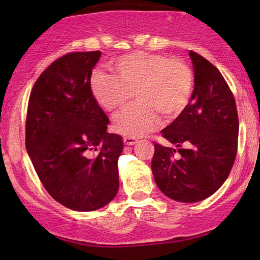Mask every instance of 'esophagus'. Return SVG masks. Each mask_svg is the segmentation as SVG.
Here are the masks:
<instances>
[{"instance_id":"34e87169","label":"esophagus","mask_w":260,"mask_h":260,"mask_svg":"<svg viewBox=\"0 0 260 260\" xmlns=\"http://www.w3.org/2000/svg\"><path fill=\"white\" fill-rule=\"evenodd\" d=\"M123 142L126 145H134L137 142V140L135 137H127L126 136V137H123Z\"/></svg>"}]
</instances>
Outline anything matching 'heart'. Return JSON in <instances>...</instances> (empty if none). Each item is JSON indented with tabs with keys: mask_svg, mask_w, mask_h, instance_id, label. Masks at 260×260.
<instances>
[{
	"mask_svg": "<svg viewBox=\"0 0 260 260\" xmlns=\"http://www.w3.org/2000/svg\"><path fill=\"white\" fill-rule=\"evenodd\" d=\"M116 77L95 71L91 91L106 111L125 108L136 93L137 104L113 119V129L127 137H138L157 129L162 119H175L182 113L193 92V71L179 59L158 53L136 52L110 63Z\"/></svg>",
	"mask_w": 260,
	"mask_h": 260,
	"instance_id": "obj_1",
	"label": "heart"
}]
</instances>
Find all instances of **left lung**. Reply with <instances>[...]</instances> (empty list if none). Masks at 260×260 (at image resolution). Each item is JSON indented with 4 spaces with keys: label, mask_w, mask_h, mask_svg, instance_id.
Instances as JSON below:
<instances>
[{
    "label": "left lung",
    "mask_w": 260,
    "mask_h": 260,
    "mask_svg": "<svg viewBox=\"0 0 260 260\" xmlns=\"http://www.w3.org/2000/svg\"><path fill=\"white\" fill-rule=\"evenodd\" d=\"M194 90L186 110L163 129L176 149L155 143L151 170L167 197L198 202L215 193L232 169L238 148L239 120L236 101L214 65L193 51Z\"/></svg>",
    "instance_id": "1"
}]
</instances>
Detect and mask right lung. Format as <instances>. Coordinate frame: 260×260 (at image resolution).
Returning a JSON list of instances; mask_svg holds the SVG:
<instances>
[{
  "label": "right lung",
  "mask_w": 260,
  "mask_h": 260,
  "mask_svg": "<svg viewBox=\"0 0 260 260\" xmlns=\"http://www.w3.org/2000/svg\"><path fill=\"white\" fill-rule=\"evenodd\" d=\"M102 52H76L52 62L35 81L28 102L26 149L49 195L65 207H104L119 187V135L91 91ZM98 151L94 158L90 152Z\"/></svg>",
  "instance_id": "obj_1"
}]
</instances>
